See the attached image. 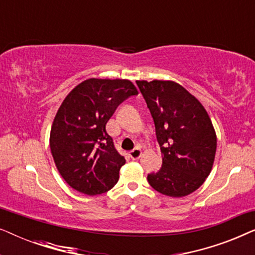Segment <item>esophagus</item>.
I'll use <instances>...</instances> for the list:
<instances>
[{"label":"esophagus","instance_id":"obj_1","mask_svg":"<svg viewBox=\"0 0 255 255\" xmlns=\"http://www.w3.org/2000/svg\"><path fill=\"white\" fill-rule=\"evenodd\" d=\"M128 156H130L132 160H138L141 156V149L140 148L132 149V151L128 152Z\"/></svg>","mask_w":255,"mask_h":255}]
</instances>
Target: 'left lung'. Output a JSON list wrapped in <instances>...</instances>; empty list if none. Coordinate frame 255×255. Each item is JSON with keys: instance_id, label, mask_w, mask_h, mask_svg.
<instances>
[{"instance_id": "1", "label": "left lung", "mask_w": 255, "mask_h": 255, "mask_svg": "<svg viewBox=\"0 0 255 255\" xmlns=\"http://www.w3.org/2000/svg\"><path fill=\"white\" fill-rule=\"evenodd\" d=\"M135 82L154 121L162 156L161 168L148 174V183L166 196H187L203 184L214 165L217 137L210 117L179 83Z\"/></svg>"}]
</instances>
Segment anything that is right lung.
I'll list each match as a JSON object with an SVG mask.
<instances>
[{
	"mask_svg": "<svg viewBox=\"0 0 255 255\" xmlns=\"http://www.w3.org/2000/svg\"><path fill=\"white\" fill-rule=\"evenodd\" d=\"M138 90L130 80L87 79L62 101L50 133L54 163L73 189L94 196L120 179L125 158L116 151L106 125L117 107Z\"/></svg>",
	"mask_w": 255,
	"mask_h": 255,
	"instance_id": "obj_1",
	"label": "right lung"
}]
</instances>
